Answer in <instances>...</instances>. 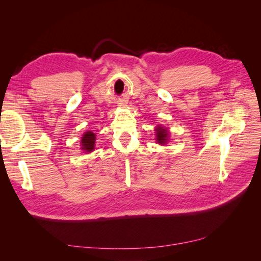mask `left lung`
<instances>
[{
  "mask_svg": "<svg viewBox=\"0 0 261 261\" xmlns=\"http://www.w3.org/2000/svg\"><path fill=\"white\" fill-rule=\"evenodd\" d=\"M155 132H156V134H155V137L156 138L155 139L158 141V144H160V145L168 144L169 130L165 128V127H163V126L159 125V126H156Z\"/></svg>",
  "mask_w": 261,
  "mask_h": 261,
  "instance_id": "8db88e82",
  "label": "left lung"
}]
</instances>
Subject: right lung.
I'll return each mask as SVG.
<instances>
[{"label": "right lung", "mask_w": 261, "mask_h": 261, "mask_svg": "<svg viewBox=\"0 0 261 261\" xmlns=\"http://www.w3.org/2000/svg\"><path fill=\"white\" fill-rule=\"evenodd\" d=\"M94 144H96V135L92 132H86L81 140V149L85 152L89 153L94 149Z\"/></svg>", "instance_id": "1"}]
</instances>
